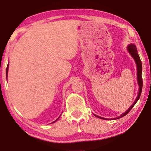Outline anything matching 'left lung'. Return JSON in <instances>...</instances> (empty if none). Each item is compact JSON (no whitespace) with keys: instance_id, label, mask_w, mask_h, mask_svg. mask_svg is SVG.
Listing matches in <instances>:
<instances>
[{"instance_id":"1","label":"left lung","mask_w":151,"mask_h":151,"mask_svg":"<svg viewBox=\"0 0 151 151\" xmlns=\"http://www.w3.org/2000/svg\"><path fill=\"white\" fill-rule=\"evenodd\" d=\"M128 51H129V52L130 53V54L131 55V56L133 58L134 60H135V63H136V65H137V81H138V84H139V93H138L137 98H136V100H135V102H134L133 105H132V106L130 107V108L128 109V110L126 111L124 113H123V114L121 116H119L118 117H116V118H113V119H116L120 118V117H124V115H127V113H129V111L131 110L132 108H133V107L134 106V105L136 104V102H137V100H139V98H140V96H141V93H142V86H143V81H142V65L141 60H140V58L139 56V55H138L137 48H136V47L134 45H132V44L131 45H129V46H128ZM95 116L98 117H99V118H100V119H105V118H103V117H99V116H98V115H95Z\"/></svg>"}]
</instances>
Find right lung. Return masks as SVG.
I'll use <instances>...</instances> for the list:
<instances>
[{
  "mask_svg": "<svg viewBox=\"0 0 151 151\" xmlns=\"http://www.w3.org/2000/svg\"><path fill=\"white\" fill-rule=\"evenodd\" d=\"M8 65H9V64H8L7 65V69H6V77H7V72H8ZM57 119H58V118ZM56 119V120H57ZM55 120V121H56Z\"/></svg>",
  "mask_w": 151,
  "mask_h": 151,
  "instance_id": "1",
  "label": "right lung"
}]
</instances>
